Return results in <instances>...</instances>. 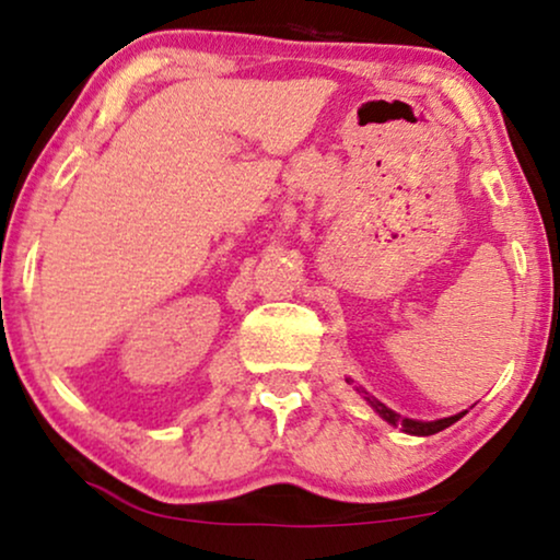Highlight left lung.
<instances>
[{"mask_svg":"<svg viewBox=\"0 0 560 560\" xmlns=\"http://www.w3.org/2000/svg\"><path fill=\"white\" fill-rule=\"evenodd\" d=\"M350 383V381H347ZM360 390V388H358ZM362 394H365V390H362ZM365 401L373 406V409L381 413L383 419H386L388 424H394V427H404V432L406 434H417V438H427V434H438V432H442L445 430V427H450V424H455L457 419L463 417V413H455V417H445V419H434V422H419V419H406V417H401V413H396L394 409H388L386 404H381L377 401V398H373V396H368L365 394Z\"/></svg>","mask_w":560,"mask_h":560,"instance_id":"1","label":"left lung"}]
</instances>
